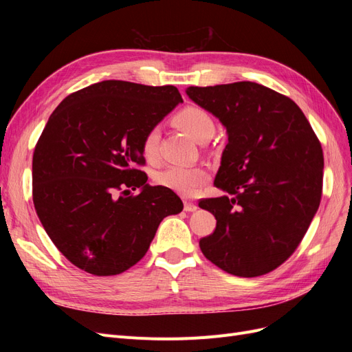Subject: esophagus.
<instances>
[{
  "mask_svg": "<svg viewBox=\"0 0 352 352\" xmlns=\"http://www.w3.org/2000/svg\"><path fill=\"white\" fill-rule=\"evenodd\" d=\"M184 207H185V211H188V212H192V211L198 210V206L195 204V202H192V201H185Z\"/></svg>",
  "mask_w": 352,
  "mask_h": 352,
  "instance_id": "1",
  "label": "esophagus"
}]
</instances>
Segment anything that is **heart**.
Instances as JSON below:
<instances>
[{"mask_svg":"<svg viewBox=\"0 0 352 352\" xmlns=\"http://www.w3.org/2000/svg\"><path fill=\"white\" fill-rule=\"evenodd\" d=\"M173 123L198 142L207 136H211L212 132H214V122H212L211 116L206 110L192 107V105L180 110L173 117ZM158 142L160 132L157 127H153V129L144 135L141 142V153L146 160L157 158ZM206 170L194 166H170L157 177L160 185L185 197L195 195L201 185L206 182Z\"/></svg>","mask_w":352,"mask_h":352,"instance_id":"b5f03b06","label":"heart"}]
</instances>
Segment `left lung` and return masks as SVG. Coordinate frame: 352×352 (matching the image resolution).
Returning a JSON list of instances; mask_svg holds the SVG:
<instances>
[{
	"label": "left lung",
	"mask_w": 352,
	"mask_h": 352,
	"mask_svg": "<svg viewBox=\"0 0 352 352\" xmlns=\"http://www.w3.org/2000/svg\"><path fill=\"white\" fill-rule=\"evenodd\" d=\"M186 95L226 127L214 186L199 207L217 225L199 248L241 278L274 270L300 245L320 206L323 151L301 109L255 82L189 87Z\"/></svg>",
	"instance_id": "1"
}]
</instances>
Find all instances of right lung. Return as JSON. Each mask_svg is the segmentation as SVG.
<instances>
[{"label":"right lung","instance_id":"right-lung-1","mask_svg":"<svg viewBox=\"0 0 352 352\" xmlns=\"http://www.w3.org/2000/svg\"><path fill=\"white\" fill-rule=\"evenodd\" d=\"M180 102L172 85L102 80L69 95L50 116L32 162L34 204L51 241L76 267L123 273L146 254L162 220L184 210L172 189L151 186L135 168L145 163L144 135ZM124 187L142 190L116 194Z\"/></svg>","mask_w":352,"mask_h":352}]
</instances>
